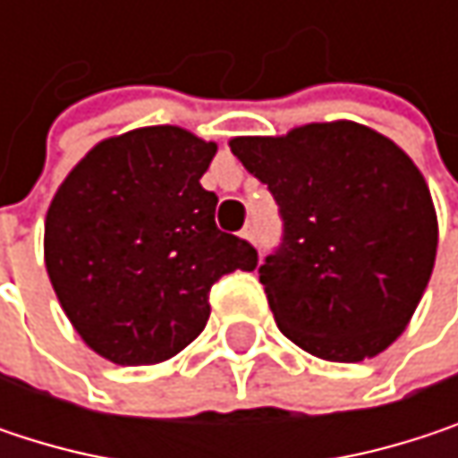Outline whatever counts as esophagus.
Segmentation results:
<instances>
[{"mask_svg":"<svg viewBox=\"0 0 458 458\" xmlns=\"http://www.w3.org/2000/svg\"><path fill=\"white\" fill-rule=\"evenodd\" d=\"M241 235H243L246 241H257V230H254V225H246V228L241 230Z\"/></svg>","mask_w":458,"mask_h":458,"instance_id":"34e87169","label":"esophagus"}]
</instances>
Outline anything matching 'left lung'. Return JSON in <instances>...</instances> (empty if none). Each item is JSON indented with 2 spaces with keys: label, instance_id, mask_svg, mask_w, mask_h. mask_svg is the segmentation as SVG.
Returning a JSON list of instances; mask_svg holds the SVG:
<instances>
[{
  "label": "left lung",
  "instance_id": "1",
  "mask_svg": "<svg viewBox=\"0 0 458 458\" xmlns=\"http://www.w3.org/2000/svg\"><path fill=\"white\" fill-rule=\"evenodd\" d=\"M230 150L278 204L281 243L259 284L284 336L336 363L390 347L437 251L435 207L411 158L355 122L235 138Z\"/></svg>",
  "mask_w": 458,
  "mask_h": 458
}]
</instances>
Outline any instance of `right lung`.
Here are the masks:
<instances>
[{
    "mask_svg": "<svg viewBox=\"0 0 458 458\" xmlns=\"http://www.w3.org/2000/svg\"><path fill=\"white\" fill-rule=\"evenodd\" d=\"M215 153L180 127H145L95 145L55 193L47 273L103 358L145 366L177 355L204 331L212 286L257 267V249L217 228V196L199 182Z\"/></svg>",
    "mask_w": 458,
    "mask_h": 458,
    "instance_id": "add662e5",
    "label": "right lung"
}]
</instances>
